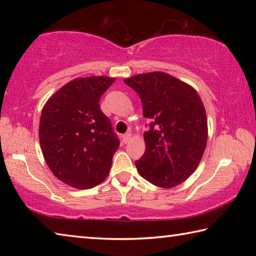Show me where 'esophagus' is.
I'll return each mask as SVG.
<instances>
[{
	"label": "esophagus",
	"instance_id": "34e87169",
	"mask_svg": "<svg viewBox=\"0 0 256 256\" xmlns=\"http://www.w3.org/2000/svg\"><path fill=\"white\" fill-rule=\"evenodd\" d=\"M131 138H132V136H131V133H125L124 136H122V138H123V142L124 144H128L130 141H131Z\"/></svg>",
	"mask_w": 256,
	"mask_h": 256
}]
</instances>
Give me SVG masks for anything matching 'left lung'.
Masks as SVG:
<instances>
[{
  "label": "left lung",
  "instance_id": "left-lung-1",
  "mask_svg": "<svg viewBox=\"0 0 256 256\" xmlns=\"http://www.w3.org/2000/svg\"><path fill=\"white\" fill-rule=\"evenodd\" d=\"M124 82L138 94L148 120L146 152L136 162L138 174L164 188L183 183L196 172L208 140L206 114L196 90L164 72Z\"/></svg>",
  "mask_w": 256,
  "mask_h": 256
}]
</instances>
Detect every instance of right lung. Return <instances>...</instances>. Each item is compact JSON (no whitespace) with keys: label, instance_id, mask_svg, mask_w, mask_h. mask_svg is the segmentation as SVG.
<instances>
[{"label":"right lung","instance_id":"obj_1","mask_svg":"<svg viewBox=\"0 0 256 256\" xmlns=\"http://www.w3.org/2000/svg\"><path fill=\"white\" fill-rule=\"evenodd\" d=\"M114 78H76L42 107L40 148L52 172L63 183L86 190L108 176L120 140L99 106Z\"/></svg>","mask_w":256,"mask_h":256}]
</instances>
